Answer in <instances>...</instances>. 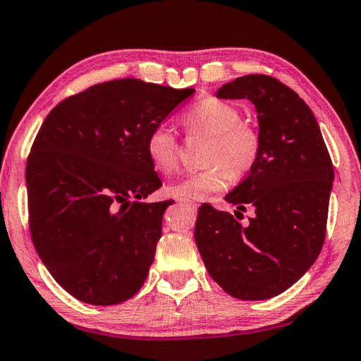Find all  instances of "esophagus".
<instances>
[{
    "label": "esophagus",
    "instance_id": "34e87169",
    "mask_svg": "<svg viewBox=\"0 0 361 361\" xmlns=\"http://www.w3.org/2000/svg\"><path fill=\"white\" fill-rule=\"evenodd\" d=\"M180 204H185V206H188V207H192V209H196V207H197V204L191 202V201H186V199H180Z\"/></svg>",
    "mask_w": 361,
    "mask_h": 361
}]
</instances>
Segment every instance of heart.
I'll use <instances>...</instances> for the list:
<instances>
[{"instance_id":"1","label":"heart","mask_w":361,"mask_h":361,"mask_svg":"<svg viewBox=\"0 0 361 361\" xmlns=\"http://www.w3.org/2000/svg\"><path fill=\"white\" fill-rule=\"evenodd\" d=\"M190 134L209 136L204 150L202 170L192 171L169 185L171 196L202 199L227 186L232 178H241L259 157L261 141L255 128L240 121V111L227 102L207 97L196 102L183 115ZM147 157L154 169L164 175L173 173L180 162L178 139L165 125L150 129L146 139Z\"/></svg>"}]
</instances>
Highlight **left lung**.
Wrapping results in <instances>:
<instances>
[{"label": "left lung", "instance_id": "obj_1", "mask_svg": "<svg viewBox=\"0 0 361 361\" xmlns=\"http://www.w3.org/2000/svg\"><path fill=\"white\" fill-rule=\"evenodd\" d=\"M219 99H248L259 125V157L225 196L235 214L255 209L248 225L199 207L195 240L206 269L228 295L267 300L303 277L326 236L334 169L313 111L297 92L264 74L224 84Z\"/></svg>", "mask_w": 361, "mask_h": 361}]
</instances>
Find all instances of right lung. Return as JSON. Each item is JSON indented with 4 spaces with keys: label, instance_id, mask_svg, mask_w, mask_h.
Returning a JSON list of instances; mask_svg holds the SVG:
<instances>
[{
    "label": "right lung",
    "instance_id": "right-lung-1",
    "mask_svg": "<svg viewBox=\"0 0 361 361\" xmlns=\"http://www.w3.org/2000/svg\"><path fill=\"white\" fill-rule=\"evenodd\" d=\"M192 92L109 80L63 100L43 121L25 166L30 235L74 298L118 305L146 282L173 204L142 202L162 186L146 139Z\"/></svg>",
    "mask_w": 361,
    "mask_h": 361
}]
</instances>
